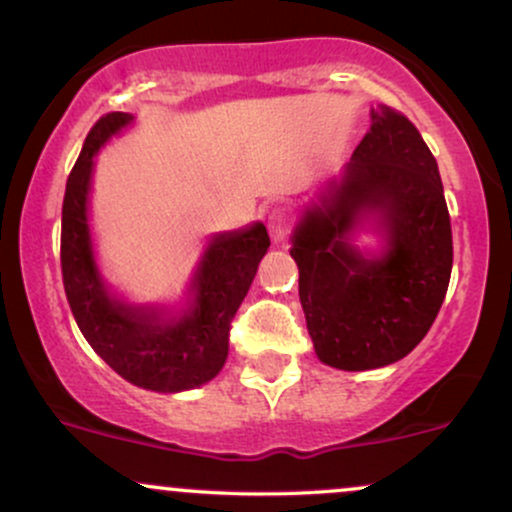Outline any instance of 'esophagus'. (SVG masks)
<instances>
[{
  "instance_id": "1",
  "label": "esophagus",
  "mask_w": 512,
  "mask_h": 512,
  "mask_svg": "<svg viewBox=\"0 0 512 512\" xmlns=\"http://www.w3.org/2000/svg\"><path fill=\"white\" fill-rule=\"evenodd\" d=\"M267 228H269V236L274 240H284L289 236V219H286L284 209H272L267 214Z\"/></svg>"
}]
</instances>
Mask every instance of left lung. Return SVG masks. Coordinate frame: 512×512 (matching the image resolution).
Returning a JSON list of instances; mask_svg holds the SVG:
<instances>
[{
  "label": "left lung",
  "mask_w": 512,
  "mask_h": 512,
  "mask_svg": "<svg viewBox=\"0 0 512 512\" xmlns=\"http://www.w3.org/2000/svg\"><path fill=\"white\" fill-rule=\"evenodd\" d=\"M370 117L342 182L305 211L291 248L315 354L339 370L383 368L407 356L431 330L452 272L436 158L399 110L378 105ZM366 213L388 240L378 261L348 243Z\"/></svg>",
  "instance_id": "left-lung-1"
}]
</instances>
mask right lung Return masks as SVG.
<instances>
[{
	"instance_id": "obj_1",
	"label": "right lung",
	"mask_w": 512,
	"mask_h": 512,
	"mask_svg": "<svg viewBox=\"0 0 512 512\" xmlns=\"http://www.w3.org/2000/svg\"><path fill=\"white\" fill-rule=\"evenodd\" d=\"M129 122L127 113L103 115L67 178L60 245L64 293L86 342L117 375L146 390H190L214 378L226 363L231 320L269 248V233L255 223L248 231L211 240L192 284L195 303L178 320L163 322L154 310L110 298L93 260L86 199L93 156Z\"/></svg>"
}]
</instances>
